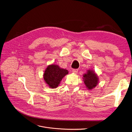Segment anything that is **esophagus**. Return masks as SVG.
Listing matches in <instances>:
<instances>
[{"label":"esophagus","instance_id":"34e87169","mask_svg":"<svg viewBox=\"0 0 132 132\" xmlns=\"http://www.w3.org/2000/svg\"><path fill=\"white\" fill-rule=\"evenodd\" d=\"M78 72V69H73L72 70V72L73 73L77 74Z\"/></svg>","mask_w":132,"mask_h":132}]
</instances>
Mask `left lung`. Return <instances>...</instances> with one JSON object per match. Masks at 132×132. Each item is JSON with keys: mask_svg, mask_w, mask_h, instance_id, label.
Returning a JSON list of instances; mask_svg holds the SVG:
<instances>
[{"mask_svg": "<svg viewBox=\"0 0 132 132\" xmlns=\"http://www.w3.org/2000/svg\"><path fill=\"white\" fill-rule=\"evenodd\" d=\"M83 82L87 90H92L98 84V77L94 71L88 70L86 73L83 75Z\"/></svg>", "mask_w": 132, "mask_h": 132, "instance_id": "8db88e82", "label": "left lung"}]
</instances>
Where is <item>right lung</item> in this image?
<instances>
[{"label":"right lung","mask_w":132,"mask_h":132,"mask_svg":"<svg viewBox=\"0 0 132 132\" xmlns=\"http://www.w3.org/2000/svg\"><path fill=\"white\" fill-rule=\"evenodd\" d=\"M69 71L61 68L57 64L49 65L43 73V79L48 86L51 89H55Z\"/></svg>","instance_id":"right-lung-1"}]
</instances>
